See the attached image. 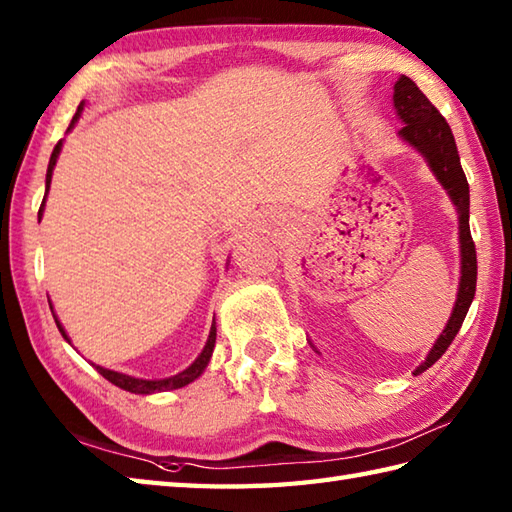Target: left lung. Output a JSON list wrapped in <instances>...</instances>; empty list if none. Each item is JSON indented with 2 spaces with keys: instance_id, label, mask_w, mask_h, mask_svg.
Masks as SVG:
<instances>
[{
  "instance_id": "obj_1",
  "label": "left lung",
  "mask_w": 512,
  "mask_h": 512,
  "mask_svg": "<svg viewBox=\"0 0 512 512\" xmlns=\"http://www.w3.org/2000/svg\"><path fill=\"white\" fill-rule=\"evenodd\" d=\"M394 109L396 116L405 124L399 131L401 140L425 157L431 173L447 190L449 199L458 210L460 223V287L456 306H453L445 331L436 339L434 348L429 350L427 359L420 363L414 374L425 372L427 368L445 355V350L456 339L464 317L469 313V306L475 295V282H478V258H475V243L469 230V181L460 166V155L456 140L449 129L447 120L440 116V111L431 105L429 98L420 92L412 78L401 76L394 85Z\"/></svg>"
}]
</instances>
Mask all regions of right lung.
I'll use <instances>...</instances> for the list:
<instances>
[{"label":"right lung","instance_id":"right-lung-1","mask_svg":"<svg viewBox=\"0 0 512 512\" xmlns=\"http://www.w3.org/2000/svg\"><path fill=\"white\" fill-rule=\"evenodd\" d=\"M83 107H85V102H81V105H78V109H76V113H74V118H72V124H70V127H67V131H72L76 120L81 118ZM61 146H63V140H59V144L54 146V151H52V155H50L48 175H45V197H48L50 181H52V170H54V166H56V160H59ZM45 197H43V203H41V208H39V221H41V214H43ZM50 309H52V304H50ZM52 315H54V313H52ZM54 322H56V326H59L61 335L67 339V342H70V337H67L65 328L61 326L59 317H56V315H54ZM214 342H217V326H214V322H212L208 342H206V346H203L201 355H199L195 361H192L184 372H179V374H175V377H168V379H135V377H129V374H122V372H116V370H107V368H102V366H96V370H98L107 381H111L113 385H118V388L127 390V392H133V394H153V392L177 390V388H184V385H188V383H192L195 379H199L201 374H203V370L208 368V361H210L212 350H214Z\"/></svg>","mask_w":512,"mask_h":512}]
</instances>
